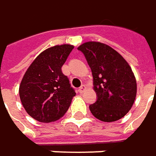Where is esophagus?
<instances>
[{
    "label": "esophagus",
    "instance_id": "1",
    "mask_svg": "<svg viewBox=\"0 0 156 156\" xmlns=\"http://www.w3.org/2000/svg\"><path fill=\"white\" fill-rule=\"evenodd\" d=\"M85 90H86V86L83 84V85H81V86L79 87V89H78V91H79V93H83Z\"/></svg>",
    "mask_w": 156,
    "mask_h": 156
}]
</instances>
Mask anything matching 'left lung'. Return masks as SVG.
Listing matches in <instances>:
<instances>
[{
	"label": "left lung",
	"instance_id": "left-lung-1",
	"mask_svg": "<svg viewBox=\"0 0 156 156\" xmlns=\"http://www.w3.org/2000/svg\"><path fill=\"white\" fill-rule=\"evenodd\" d=\"M83 53L93 76L98 99L89 106L103 122L121 119L131 109L136 97V80L121 54L106 44L89 41L78 47Z\"/></svg>",
	"mask_w": 156,
	"mask_h": 156
}]
</instances>
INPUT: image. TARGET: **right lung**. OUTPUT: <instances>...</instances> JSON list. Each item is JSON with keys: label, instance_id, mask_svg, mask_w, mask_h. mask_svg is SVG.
<instances>
[{"label": "right lung", "instance_id": "right-lung-1", "mask_svg": "<svg viewBox=\"0 0 156 156\" xmlns=\"http://www.w3.org/2000/svg\"><path fill=\"white\" fill-rule=\"evenodd\" d=\"M74 46H54L43 51L30 65L20 84V98L27 114L41 122L59 119L76 92L61 71Z\"/></svg>", "mask_w": 156, "mask_h": 156}]
</instances>
